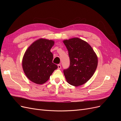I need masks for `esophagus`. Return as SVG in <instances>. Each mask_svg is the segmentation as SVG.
<instances>
[{
    "label": "esophagus",
    "mask_w": 121,
    "mask_h": 121,
    "mask_svg": "<svg viewBox=\"0 0 121 121\" xmlns=\"http://www.w3.org/2000/svg\"><path fill=\"white\" fill-rule=\"evenodd\" d=\"M57 67H58V69H60L61 68V65H60V64H58V65H57Z\"/></svg>",
    "instance_id": "obj_1"
}]
</instances>
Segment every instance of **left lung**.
Listing matches in <instances>:
<instances>
[{"mask_svg": "<svg viewBox=\"0 0 121 121\" xmlns=\"http://www.w3.org/2000/svg\"><path fill=\"white\" fill-rule=\"evenodd\" d=\"M68 50L69 67L64 69L68 83L75 86L82 85L92 77L97 67L98 59L92 47L78 38L63 41Z\"/></svg>", "mask_w": 121, "mask_h": 121, "instance_id": "1", "label": "left lung"}]
</instances>
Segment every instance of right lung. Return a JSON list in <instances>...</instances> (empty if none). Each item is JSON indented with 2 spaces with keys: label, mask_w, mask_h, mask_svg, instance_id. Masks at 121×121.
<instances>
[{
  "label": "right lung",
  "mask_w": 121,
  "mask_h": 121,
  "mask_svg": "<svg viewBox=\"0 0 121 121\" xmlns=\"http://www.w3.org/2000/svg\"><path fill=\"white\" fill-rule=\"evenodd\" d=\"M54 41L45 39L36 40L29 46L23 57L22 65L27 78L36 84L48 80L57 65L52 63L53 56L50 49Z\"/></svg>",
  "instance_id": "1"
}]
</instances>
